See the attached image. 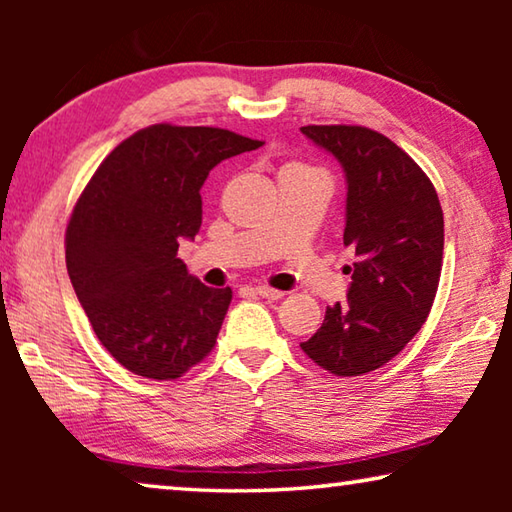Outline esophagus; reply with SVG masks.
Here are the masks:
<instances>
[{
	"label": "esophagus",
	"instance_id": "esophagus-1",
	"mask_svg": "<svg viewBox=\"0 0 512 512\" xmlns=\"http://www.w3.org/2000/svg\"><path fill=\"white\" fill-rule=\"evenodd\" d=\"M255 293H259V296L266 298V300H280V298H284V291L271 289V287H266V284H259V287L255 289Z\"/></svg>",
	"mask_w": 512,
	"mask_h": 512
}]
</instances>
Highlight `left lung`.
Segmentation results:
<instances>
[{
  "label": "left lung",
  "mask_w": 512,
  "mask_h": 512,
  "mask_svg": "<svg viewBox=\"0 0 512 512\" xmlns=\"http://www.w3.org/2000/svg\"><path fill=\"white\" fill-rule=\"evenodd\" d=\"M334 155L345 176L343 246L354 253L345 302L300 343L339 377L377 370L404 350L427 320L443 266L445 223L424 171L381 133L363 126H302Z\"/></svg>",
  "instance_id": "obj_1"
}]
</instances>
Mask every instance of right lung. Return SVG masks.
Instances as JSON below:
<instances>
[{"label": "right lung", "instance_id": "1", "mask_svg": "<svg viewBox=\"0 0 512 512\" xmlns=\"http://www.w3.org/2000/svg\"><path fill=\"white\" fill-rule=\"evenodd\" d=\"M262 144L155 124L121 142L85 187L67 225V273L97 339L126 370L176 379L214 348L232 291L189 275L178 246L201 228L210 171Z\"/></svg>", "mask_w": 512, "mask_h": 512}]
</instances>
